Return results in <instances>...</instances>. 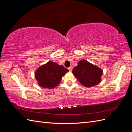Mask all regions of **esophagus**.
I'll return each instance as SVG.
<instances>
[{
	"label": "esophagus",
	"mask_w": 132,
	"mask_h": 132,
	"mask_svg": "<svg viewBox=\"0 0 132 132\" xmlns=\"http://www.w3.org/2000/svg\"><path fill=\"white\" fill-rule=\"evenodd\" d=\"M68 69H69V70L70 71H72V70H73V68H72V67H69V68H68Z\"/></svg>",
	"instance_id": "34e87169"
}]
</instances>
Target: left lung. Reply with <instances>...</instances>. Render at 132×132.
Wrapping results in <instances>:
<instances>
[{
    "label": "left lung",
    "mask_w": 132,
    "mask_h": 132,
    "mask_svg": "<svg viewBox=\"0 0 132 132\" xmlns=\"http://www.w3.org/2000/svg\"><path fill=\"white\" fill-rule=\"evenodd\" d=\"M72 72L78 81L85 87L97 85L101 81L103 74L101 69L84 59L78 62Z\"/></svg>",
    "instance_id": "1"
}]
</instances>
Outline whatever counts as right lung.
Listing matches in <instances>:
<instances>
[{
	"label": "right lung",
	"mask_w": 132,
	"mask_h": 132,
	"mask_svg": "<svg viewBox=\"0 0 132 132\" xmlns=\"http://www.w3.org/2000/svg\"><path fill=\"white\" fill-rule=\"evenodd\" d=\"M69 70L63 65L49 61L39 67L35 71V78L41 87L47 89H53L61 82L62 77Z\"/></svg>",
	"instance_id": "add662e5"
}]
</instances>
